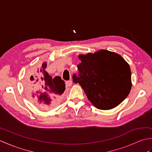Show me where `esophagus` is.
<instances>
[{"mask_svg":"<svg viewBox=\"0 0 152 152\" xmlns=\"http://www.w3.org/2000/svg\"><path fill=\"white\" fill-rule=\"evenodd\" d=\"M72 80H68V81H66V82L65 84H66V86H67V87H70L71 85H72Z\"/></svg>","mask_w":152,"mask_h":152,"instance_id":"obj_1","label":"esophagus"}]
</instances>
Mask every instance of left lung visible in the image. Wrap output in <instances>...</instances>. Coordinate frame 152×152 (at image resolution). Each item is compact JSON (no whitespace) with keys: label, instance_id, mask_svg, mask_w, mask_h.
Here are the masks:
<instances>
[{"label":"left lung","instance_id":"obj_1","mask_svg":"<svg viewBox=\"0 0 152 152\" xmlns=\"http://www.w3.org/2000/svg\"><path fill=\"white\" fill-rule=\"evenodd\" d=\"M78 74L73 82L79 83L89 101L96 108H114L124 101L131 89L129 64L119 54L102 50L93 54L80 55Z\"/></svg>","mask_w":152,"mask_h":152}]
</instances>
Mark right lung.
<instances>
[{"label": "right lung", "instance_id": "add662e5", "mask_svg": "<svg viewBox=\"0 0 152 152\" xmlns=\"http://www.w3.org/2000/svg\"><path fill=\"white\" fill-rule=\"evenodd\" d=\"M46 63L35 68L31 73L34 76L26 82L25 88L28 96L42 108H48L56 106L65 90V84L60 76L54 78L46 70Z\"/></svg>", "mask_w": 152, "mask_h": 152}]
</instances>
